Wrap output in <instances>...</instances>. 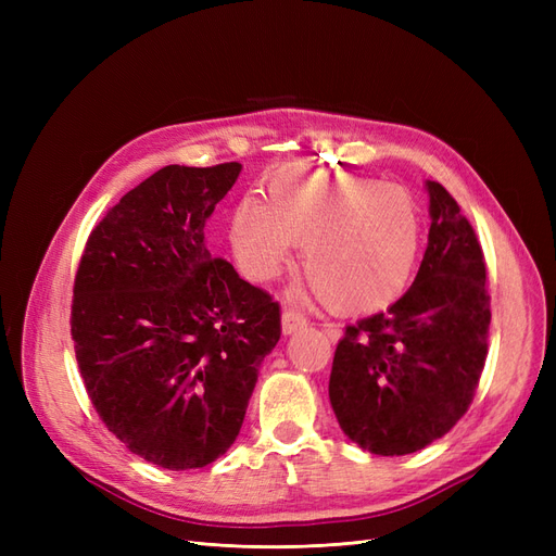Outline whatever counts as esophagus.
<instances>
[{"label":"esophagus","mask_w":556,"mask_h":556,"mask_svg":"<svg viewBox=\"0 0 556 556\" xmlns=\"http://www.w3.org/2000/svg\"><path fill=\"white\" fill-rule=\"evenodd\" d=\"M304 327H306V317L301 313H296V311H285L282 313V333L285 336H290V333L304 329ZM329 329L333 331V327H329Z\"/></svg>","instance_id":"34e87169"}]
</instances>
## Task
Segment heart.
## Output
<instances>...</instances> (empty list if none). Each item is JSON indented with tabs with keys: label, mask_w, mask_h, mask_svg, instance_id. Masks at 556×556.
Segmentation results:
<instances>
[{
	"label": "heart",
	"mask_w": 556,
	"mask_h": 556,
	"mask_svg": "<svg viewBox=\"0 0 556 556\" xmlns=\"http://www.w3.org/2000/svg\"><path fill=\"white\" fill-rule=\"evenodd\" d=\"M415 199L392 182L296 169L268 185V206L243 197L229 241L245 278L271 282L304 243L313 290L339 311L392 304L406 290L419 250Z\"/></svg>",
	"instance_id": "1"
}]
</instances>
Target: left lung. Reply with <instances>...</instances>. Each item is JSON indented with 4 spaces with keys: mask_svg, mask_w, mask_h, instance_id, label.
Returning a JSON list of instances; mask_svg holds the SVG:
<instances>
[{
    "mask_svg": "<svg viewBox=\"0 0 556 556\" xmlns=\"http://www.w3.org/2000/svg\"><path fill=\"white\" fill-rule=\"evenodd\" d=\"M425 188L429 243L410 290L345 327L329 378L343 433L380 457L422 450L457 425L486 357L492 311L476 231L441 182Z\"/></svg>",
    "mask_w": 556,
    "mask_h": 556,
    "instance_id": "8db88e82",
    "label": "left lung"
}]
</instances>
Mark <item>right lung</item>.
<instances>
[{"instance_id":"1","label":"right lung","mask_w":556,"mask_h":556,"mask_svg":"<svg viewBox=\"0 0 556 556\" xmlns=\"http://www.w3.org/2000/svg\"><path fill=\"white\" fill-rule=\"evenodd\" d=\"M241 169L164 166L106 213L78 264L72 339L88 396L129 452L169 470L231 447L280 339L276 301L206 245Z\"/></svg>"}]
</instances>
